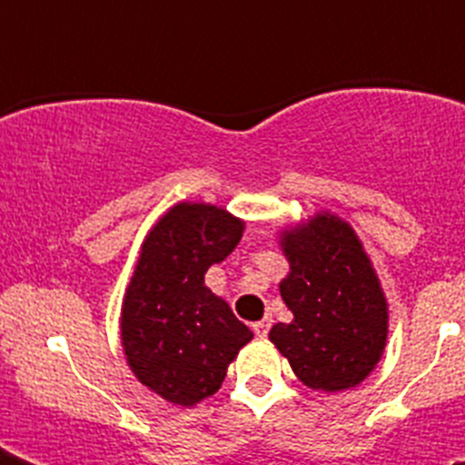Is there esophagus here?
<instances>
[{"label": "esophagus", "mask_w": 465, "mask_h": 465, "mask_svg": "<svg viewBox=\"0 0 465 465\" xmlns=\"http://www.w3.org/2000/svg\"><path fill=\"white\" fill-rule=\"evenodd\" d=\"M268 331H270L268 321H255L253 323V332L258 335V338H265V335H268Z\"/></svg>", "instance_id": "1"}]
</instances>
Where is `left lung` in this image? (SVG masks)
<instances>
[{"label": "left lung", "instance_id": "1", "mask_svg": "<svg viewBox=\"0 0 465 465\" xmlns=\"http://www.w3.org/2000/svg\"><path fill=\"white\" fill-rule=\"evenodd\" d=\"M290 272L280 294L292 323H277L270 342L313 391L360 386L389 340V304L379 275L345 219L316 212L280 232Z\"/></svg>", "mask_w": 465, "mask_h": 465}]
</instances>
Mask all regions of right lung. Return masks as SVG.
<instances>
[{
    "instance_id": "obj_1",
    "label": "right lung",
    "mask_w": 465,
    "mask_h": 465,
    "mask_svg": "<svg viewBox=\"0 0 465 465\" xmlns=\"http://www.w3.org/2000/svg\"><path fill=\"white\" fill-rule=\"evenodd\" d=\"M243 236V219L207 203L163 212L142 243L120 309L125 360L142 386L173 405L217 393L226 369L253 340L204 272Z\"/></svg>"
}]
</instances>
